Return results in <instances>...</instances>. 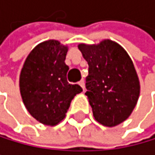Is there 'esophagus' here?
Masks as SVG:
<instances>
[{
    "mask_svg": "<svg viewBox=\"0 0 155 155\" xmlns=\"http://www.w3.org/2000/svg\"><path fill=\"white\" fill-rule=\"evenodd\" d=\"M78 84H79V85H81V87L82 89L84 90V88H85V84H84V81H83V79H81V81L78 82Z\"/></svg>",
    "mask_w": 155,
    "mask_h": 155,
    "instance_id": "obj_1",
    "label": "esophagus"
}]
</instances>
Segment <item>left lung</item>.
Returning <instances> with one entry per match:
<instances>
[{
    "mask_svg": "<svg viewBox=\"0 0 155 155\" xmlns=\"http://www.w3.org/2000/svg\"><path fill=\"white\" fill-rule=\"evenodd\" d=\"M78 49L88 64L85 94L95 119L108 127L123 122L133 111L140 94V82L131 58L110 40L93 45L81 44Z\"/></svg>",
    "mask_w": 155,
    "mask_h": 155,
    "instance_id": "obj_1",
    "label": "left lung"
}]
</instances>
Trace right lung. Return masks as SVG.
I'll return each instance as SVG.
<instances>
[{
  "label": "right lung",
  "instance_id": "right-lung-1",
  "mask_svg": "<svg viewBox=\"0 0 155 155\" xmlns=\"http://www.w3.org/2000/svg\"><path fill=\"white\" fill-rule=\"evenodd\" d=\"M68 47L46 41L34 48L23 65L19 86L23 103L38 121L53 126L62 120L74 97L82 91L67 81Z\"/></svg>",
  "mask_w": 155,
  "mask_h": 155
}]
</instances>
